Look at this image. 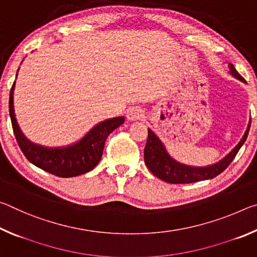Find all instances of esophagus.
Listing matches in <instances>:
<instances>
[{
	"label": "esophagus",
	"mask_w": 257,
	"mask_h": 257,
	"mask_svg": "<svg viewBox=\"0 0 257 257\" xmlns=\"http://www.w3.org/2000/svg\"><path fill=\"white\" fill-rule=\"evenodd\" d=\"M143 116V111L139 107H130L127 111L128 120H138Z\"/></svg>",
	"instance_id": "obj_1"
}]
</instances>
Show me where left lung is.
<instances>
[{
    "instance_id": "obj_1",
    "label": "left lung",
    "mask_w": 257,
    "mask_h": 257,
    "mask_svg": "<svg viewBox=\"0 0 257 257\" xmlns=\"http://www.w3.org/2000/svg\"><path fill=\"white\" fill-rule=\"evenodd\" d=\"M229 69L234 77L245 82V79L239 75L232 64H229ZM249 128L250 122L248 123L246 133L243 135L241 141L239 142V144L223 160L205 168H193L176 162L175 160L168 155L162 143L149 128V136H147V142L144 150L145 164L154 176L163 181L169 182V184H191V182L212 179V178L219 176L221 172H223L229 167V164L232 162L233 159L236 158L238 151L240 150L247 136H248Z\"/></svg>"
}]
</instances>
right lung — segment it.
<instances>
[{"label":"right lung","instance_id":"obj_1","mask_svg":"<svg viewBox=\"0 0 257 257\" xmlns=\"http://www.w3.org/2000/svg\"><path fill=\"white\" fill-rule=\"evenodd\" d=\"M14 88L15 82L9 97V111L17 143L30 163L56 177L70 178L93 170L102 158L107 136L124 122L123 116L108 119L95 125L75 145L63 149H46L30 143L19 129L14 110Z\"/></svg>","mask_w":257,"mask_h":257}]
</instances>
